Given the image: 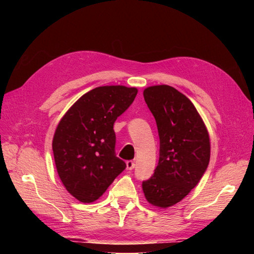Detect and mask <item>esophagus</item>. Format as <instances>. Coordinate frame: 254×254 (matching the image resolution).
Returning a JSON list of instances; mask_svg holds the SVG:
<instances>
[{"instance_id":"obj_1","label":"esophagus","mask_w":254,"mask_h":254,"mask_svg":"<svg viewBox=\"0 0 254 254\" xmlns=\"http://www.w3.org/2000/svg\"><path fill=\"white\" fill-rule=\"evenodd\" d=\"M134 167H135V165H134V161H132V160H128V161H127V168L128 170L134 169Z\"/></svg>"}]
</instances>
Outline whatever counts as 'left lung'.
I'll list each match as a JSON object with an SVG mask.
<instances>
[{
  "label": "left lung",
  "instance_id": "8db88e82",
  "mask_svg": "<svg viewBox=\"0 0 254 254\" xmlns=\"http://www.w3.org/2000/svg\"><path fill=\"white\" fill-rule=\"evenodd\" d=\"M160 139L153 175L142 182L144 196L157 207H169L199 183L209 163L208 132L189 98L168 85L144 89Z\"/></svg>",
  "mask_w": 254,
  "mask_h": 254
}]
</instances>
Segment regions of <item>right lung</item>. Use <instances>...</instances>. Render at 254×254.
<instances>
[{
    "instance_id": "right-lung-1",
    "label": "right lung",
    "mask_w": 254,
    "mask_h": 254,
    "mask_svg": "<svg viewBox=\"0 0 254 254\" xmlns=\"http://www.w3.org/2000/svg\"><path fill=\"white\" fill-rule=\"evenodd\" d=\"M137 94L135 87L101 86L84 94L56 128L53 151L58 175L69 194L92 203L127 168L117 157L114 122Z\"/></svg>"
}]
</instances>
